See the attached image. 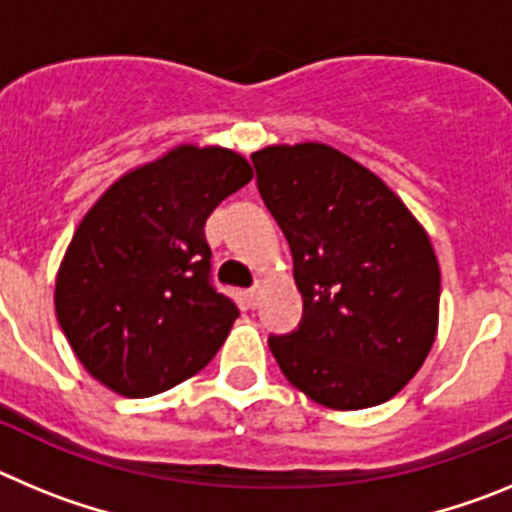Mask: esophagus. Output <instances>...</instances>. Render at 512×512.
<instances>
[{"label":"esophagus","mask_w":512,"mask_h":512,"mask_svg":"<svg viewBox=\"0 0 512 512\" xmlns=\"http://www.w3.org/2000/svg\"><path fill=\"white\" fill-rule=\"evenodd\" d=\"M243 297H246L248 307H256V305H259V300H261V284H256V287L246 289V292H243Z\"/></svg>","instance_id":"obj_1"}]
</instances>
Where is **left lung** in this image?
Masks as SVG:
<instances>
[{
    "label": "left lung",
    "mask_w": 512,
    "mask_h": 512,
    "mask_svg": "<svg viewBox=\"0 0 512 512\" xmlns=\"http://www.w3.org/2000/svg\"><path fill=\"white\" fill-rule=\"evenodd\" d=\"M251 161L302 295L297 330L269 338L279 369L325 408L387 402L436 341L431 238L377 174L325 143L269 146Z\"/></svg>",
    "instance_id": "obj_1"
}]
</instances>
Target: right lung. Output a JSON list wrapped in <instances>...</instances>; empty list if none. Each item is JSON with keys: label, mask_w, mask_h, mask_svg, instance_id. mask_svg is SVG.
<instances>
[{"label": "right lung", "mask_w": 512, "mask_h": 512, "mask_svg": "<svg viewBox=\"0 0 512 512\" xmlns=\"http://www.w3.org/2000/svg\"><path fill=\"white\" fill-rule=\"evenodd\" d=\"M251 179L230 148L176 146L84 215L58 269L56 315L97 382L151 397L210 364L238 307L210 282L205 223Z\"/></svg>", "instance_id": "obj_1"}]
</instances>
